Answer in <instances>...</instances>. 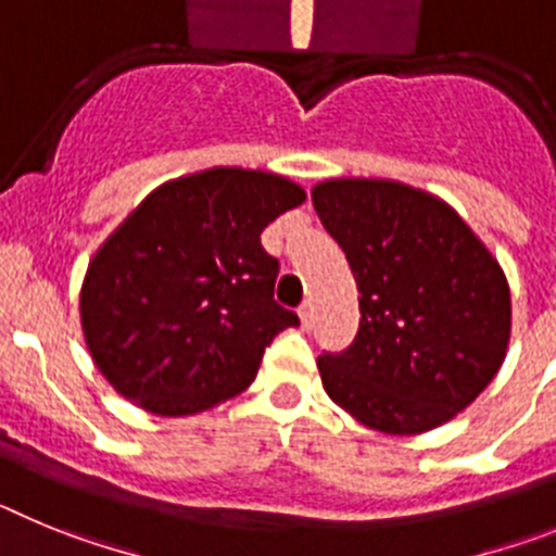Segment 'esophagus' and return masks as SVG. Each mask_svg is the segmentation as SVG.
Instances as JSON below:
<instances>
[{
	"label": "esophagus",
	"instance_id": "1",
	"mask_svg": "<svg viewBox=\"0 0 556 556\" xmlns=\"http://www.w3.org/2000/svg\"><path fill=\"white\" fill-rule=\"evenodd\" d=\"M298 314H301V323H303V328H312L314 326V303L312 301H306L303 303L301 308H298Z\"/></svg>",
	"mask_w": 556,
	"mask_h": 556
}]
</instances>
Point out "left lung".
<instances>
[{
	"instance_id": "left-lung-1",
	"label": "left lung",
	"mask_w": 556,
	"mask_h": 556,
	"mask_svg": "<svg viewBox=\"0 0 556 556\" xmlns=\"http://www.w3.org/2000/svg\"><path fill=\"white\" fill-rule=\"evenodd\" d=\"M312 203L358 287V331L317 358L331 401L384 434L448 424L498 372L509 345L504 269L465 219L395 180L317 184Z\"/></svg>"
}]
</instances>
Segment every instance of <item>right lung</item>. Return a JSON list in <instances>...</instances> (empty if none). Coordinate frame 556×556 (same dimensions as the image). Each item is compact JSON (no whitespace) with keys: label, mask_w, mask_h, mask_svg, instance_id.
Here are the masks:
<instances>
[{"label":"right lung","mask_w":556,"mask_h":556,"mask_svg":"<svg viewBox=\"0 0 556 556\" xmlns=\"http://www.w3.org/2000/svg\"><path fill=\"white\" fill-rule=\"evenodd\" d=\"M306 200L269 172L217 169L147 194L88 264L80 320L94 365L152 415H198L253 384L298 314L273 298L262 230Z\"/></svg>","instance_id":"right-lung-1"}]
</instances>
